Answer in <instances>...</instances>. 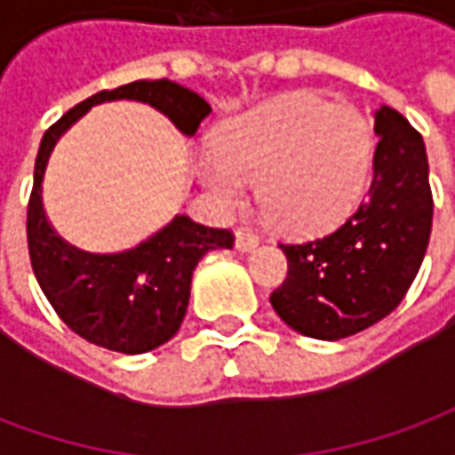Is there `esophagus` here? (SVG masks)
Wrapping results in <instances>:
<instances>
[{"instance_id": "1", "label": "esophagus", "mask_w": 455, "mask_h": 455, "mask_svg": "<svg viewBox=\"0 0 455 455\" xmlns=\"http://www.w3.org/2000/svg\"><path fill=\"white\" fill-rule=\"evenodd\" d=\"M234 236H236V248L241 251V253H248V251H253V248L258 246V236L251 231V228L238 227Z\"/></svg>"}]
</instances>
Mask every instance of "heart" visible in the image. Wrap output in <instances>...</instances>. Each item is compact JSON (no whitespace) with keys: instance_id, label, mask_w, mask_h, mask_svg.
I'll use <instances>...</instances> for the list:
<instances>
[{"instance_id":"obj_1","label":"heart","mask_w":455,"mask_h":455,"mask_svg":"<svg viewBox=\"0 0 455 455\" xmlns=\"http://www.w3.org/2000/svg\"><path fill=\"white\" fill-rule=\"evenodd\" d=\"M372 163L368 121L348 104L287 92L221 124L197 175L224 209L248 202L256 182L263 217L287 234H319L351 214Z\"/></svg>"}]
</instances>
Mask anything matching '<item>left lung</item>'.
<instances>
[{"label":"left lung","mask_w":455,"mask_h":455,"mask_svg":"<svg viewBox=\"0 0 455 455\" xmlns=\"http://www.w3.org/2000/svg\"><path fill=\"white\" fill-rule=\"evenodd\" d=\"M375 119L371 188L329 236L283 243L287 277L270 305L290 329L339 341L378 324L400 305L429 246L434 199L424 140L382 104Z\"/></svg>","instance_id":"left-lung-1"}]
</instances>
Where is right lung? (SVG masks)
I'll list each match as a JSON object with an SVG mask.
<instances>
[{"label":"right lung","instance_id":"1","mask_svg":"<svg viewBox=\"0 0 455 455\" xmlns=\"http://www.w3.org/2000/svg\"><path fill=\"white\" fill-rule=\"evenodd\" d=\"M133 100L165 114L175 129L195 136L212 107L172 80H136L92 94L44 133L28 199V256L36 280L65 324L84 341L139 355L178 334L189 305L192 273L204 253L234 246L228 228H212L175 214L170 224L119 253H90L68 243L44 209V178L55 143L94 104Z\"/></svg>","mask_w":455,"mask_h":455}]
</instances>
